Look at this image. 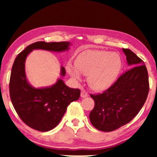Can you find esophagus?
Returning <instances> with one entry per match:
<instances>
[{
  "label": "esophagus",
  "mask_w": 157,
  "mask_h": 157,
  "mask_svg": "<svg viewBox=\"0 0 157 157\" xmlns=\"http://www.w3.org/2000/svg\"><path fill=\"white\" fill-rule=\"evenodd\" d=\"M88 96H89V94H88L87 92L84 89H81V97H82V98H85V97H87Z\"/></svg>",
  "instance_id": "1"
}]
</instances>
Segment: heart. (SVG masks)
<instances>
[{
  "label": "heart",
  "mask_w": 157,
  "mask_h": 157,
  "mask_svg": "<svg viewBox=\"0 0 157 157\" xmlns=\"http://www.w3.org/2000/svg\"><path fill=\"white\" fill-rule=\"evenodd\" d=\"M121 68V59L117 53L106 51H90L77 59L76 63H68L66 70L77 81L89 76L92 89L101 91L113 83Z\"/></svg>",
  "instance_id": "1"
}]
</instances>
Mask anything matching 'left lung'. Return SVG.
I'll list each match as a JSON object with an SVG mask.
<instances>
[{
    "mask_svg": "<svg viewBox=\"0 0 157 157\" xmlns=\"http://www.w3.org/2000/svg\"><path fill=\"white\" fill-rule=\"evenodd\" d=\"M122 50L129 69L102 94H91L95 106L89 114L90 121L102 132H112L132 121L149 94V76L144 62L130 49Z\"/></svg>",
    "mask_w": 157,
    "mask_h": 157,
    "instance_id": "left-lung-1",
    "label": "left lung"
}]
</instances>
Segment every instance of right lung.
<instances>
[{
  "label": "right lung",
  "mask_w": 157,
  "mask_h": 157,
  "mask_svg": "<svg viewBox=\"0 0 157 157\" xmlns=\"http://www.w3.org/2000/svg\"><path fill=\"white\" fill-rule=\"evenodd\" d=\"M70 43L38 41L28 46L15 59L10 78V97L19 117L30 127L48 132L59 124L70 103L78 100L81 91L71 89L62 79L49 87L36 89L28 82L25 72L27 56L34 49L61 52L68 49ZM66 70L62 66L61 75Z\"/></svg>",
  "instance_id": "obj_1"
}]
</instances>
